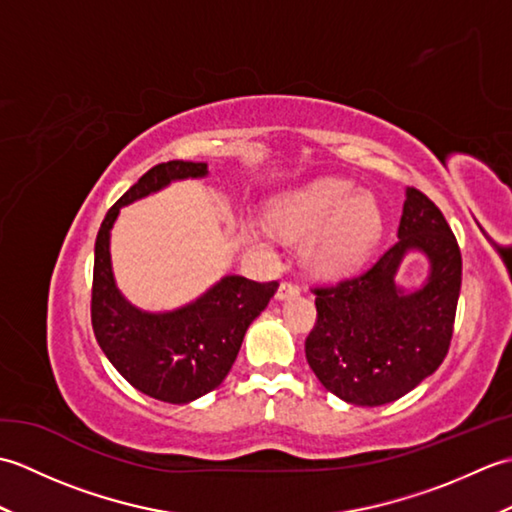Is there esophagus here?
<instances>
[{"label":"esophagus","instance_id":"esophagus-1","mask_svg":"<svg viewBox=\"0 0 512 512\" xmlns=\"http://www.w3.org/2000/svg\"><path fill=\"white\" fill-rule=\"evenodd\" d=\"M299 292H301V288L295 284V281L286 279V281H281V286H279V290H277V299H279V301H286V299L297 297Z\"/></svg>","mask_w":512,"mask_h":512}]
</instances>
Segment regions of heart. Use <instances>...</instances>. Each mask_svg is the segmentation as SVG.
<instances>
[{
    "instance_id": "obj_1",
    "label": "heart",
    "mask_w": 512,
    "mask_h": 512,
    "mask_svg": "<svg viewBox=\"0 0 512 512\" xmlns=\"http://www.w3.org/2000/svg\"><path fill=\"white\" fill-rule=\"evenodd\" d=\"M273 222L284 237L306 239L303 262L319 275L363 262L383 231L376 200L345 180H319L290 193L275 206Z\"/></svg>"
}]
</instances>
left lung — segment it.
<instances>
[{"label": "left lung", "mask_w": 512, "mask_h": 512, "mask_svg": "<svg viewBox=\"0 0 512 512\" xmlns=\"http://www.w3.org/2000/svg\"><path fill=\"white\" fill-rule=\"evenodd\" d=\"M407 249H422L432 262L430 281L411 296L393 284ZM460 286L458 239L438 206L411 187L398 242L363 273L312 288L317 323L306 339L308 365L330 394L352 405L402 398L447 356Z\"/></svg>", "instance_id": "8db88e82"}]
</instances>
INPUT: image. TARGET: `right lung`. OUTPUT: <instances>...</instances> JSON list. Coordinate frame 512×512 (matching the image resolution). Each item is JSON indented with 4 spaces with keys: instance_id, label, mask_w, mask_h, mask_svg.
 Listing matches in <instances>:
<instances>
[{
    "instance_id": "1",
    "label": "right lung",
    "mask_w": 512,
    "mask_h": 512,
    "mask_svg": "<svg viewBox=\"0 0 512 512\" xmlns=\"http://www.w3.org/2000/svg\"><path fill=\"white\" fill-rule=\"evenodd\" d=\"M206 176L204 162L169 160L151 167L107 211L96 235L92 277V328L101 350L129 385L143 394L182 405L222 385L242 347L248 325L273 299L277 281L228 275L191 306L149 314L129 306L114 286L110 228L121 206L171 180Z\"/></svg>"
}]
</instances>
